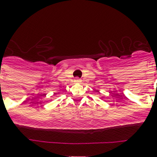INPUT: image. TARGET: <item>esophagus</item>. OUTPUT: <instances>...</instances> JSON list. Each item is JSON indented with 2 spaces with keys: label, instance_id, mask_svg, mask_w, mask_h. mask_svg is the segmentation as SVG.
Instances as JSON below:
<instances>
[{
  "label": "esophagus",
  "instance_id": "obj_1",
  "mask_svg": "<svg viewBox=\"0 0 157 157\" xmlns=\"http://www.w3.org/2000/svg\"><path fill=\"white\" fill-rule=\"evenodd\" d=\"M75 82L76 83H81V80L80 78H76L75 79Z\"/></svg>",
  "mask_w": 157,
  "mask_h": 157
}]
</instances>
